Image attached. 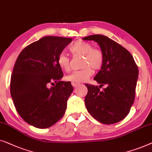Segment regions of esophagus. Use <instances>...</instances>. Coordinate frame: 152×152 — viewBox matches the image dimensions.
Wrapping results in <instances>:
<instances>
[{
	"mask_svg": "<svg viewBox=\"0 0 152 152\" xmlns=\"http://www.w3.org/2000/svg\"><path fill=\"white\" fill-rule=\"evenodd\" d=\"M72 86H73L74 87H76L77 86H78V85H80V83L76 82V81H72Z\"/></svg>",
	"mask_w": 152,
	"mask_h": 152,
	"instance_id": "1",
	"label": "esophagus"
}]
</instances>
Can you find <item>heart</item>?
I'll return each mask as SVG.
<instances>
[{
    "mask_svg": "<svg viewBox=\"0 0 152 152\" xmlns=\"http://www.w3.org/2000/svg\"><path fill=\"white\" fill-rule=\"evenodd\" d=\"M69 51L74 56H83V69L74 72L66 76V80L76 82L86 81L93 74V69L98 70L102 67L104 63V54L100 49L93 48L89 42L78 40L72 44ZM58 65L65 72H69L71 69L70 60L66 54H60L57 59Z\"/></svg>",
    "mask_w": 152,
    "mask_h": 152,
    "instance_id": "obj_1",
    "label": "heart"
}]
</instances>
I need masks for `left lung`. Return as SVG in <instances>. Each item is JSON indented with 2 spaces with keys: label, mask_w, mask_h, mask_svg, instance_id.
I'll return each instance as SVG.
<instances>
[{
  "label": "left lung",
  "mask_w": 152,
  "mask_h": 152,
  "mask_svg": "<svg viewBox=\"0 0 152 152\" xmlns=\"http://www.w3.org/2000/svg\"><path fill=\"white\" fill-rule=\"evenodd\" d=\"M99 45L104 63L94 77L100 86L85 84L88 91L85 104L88 112L100 123L110 125L122 121L129 113L135 98L138 69L132 55L105 36L95 34L83 38ZM99 86V87H100Z\"/></svg>",
  "instance_id": "1"
}]
</instances>
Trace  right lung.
Masks as SVG:
<instances>
[{"instance_id":"right-lung-1","label":"right lung","mask_w":152,"mask_h":152,"mask_svg":"<svg viewBox=\"0 0 152 152\" xmlns=\"http://www.w3.org/2000/svg\"><path fill=\"white\" fill-rule=\"evenodd\" d=\"M72 41L71 38L45 36L23 49L17 58L10 93L17 112L34 127L48 128L65 114L74 89L70 82L60 80L63 73L57 59ZM50 84L54 86L49 88Z\"/></svg>"}]
</instances>
